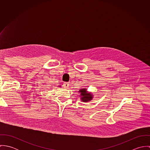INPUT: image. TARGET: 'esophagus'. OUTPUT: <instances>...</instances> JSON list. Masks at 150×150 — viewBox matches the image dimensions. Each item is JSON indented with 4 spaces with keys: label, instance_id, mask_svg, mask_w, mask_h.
Masks as SVG:
<instances>
[{
    "label": "esophagus",
    "instance_id": "34e87169",
    "mask_svg": "<svg viewBox=\"0 0 150 150\" xmlns=\"http://www.w3.org/2000/svg\"><path fill=\"white\" fill-rule=\"evenodd\" d=\"M63 86H64V88H69V83H67V82H64V84H63Z\"/></svg>",
    "mask_w": 150,
    "mask_h": 150
}]
</instances>
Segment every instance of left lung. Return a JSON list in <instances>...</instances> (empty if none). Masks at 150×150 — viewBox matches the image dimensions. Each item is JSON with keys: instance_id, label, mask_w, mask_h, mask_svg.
<instances>
[{"instance_id": "obj_1", "label": "left lung", "mask_w": 150, "mask_h": 150, "mask_svg": "<svg viewBox=\"0 0 150 150\" xmlns=\"http://www.w3.org/2000/svg\"><path fill=\"white\" fill-rule=\"evenodd\" d=\"M79 92L81 96V99L83 102H87L92 99V95L91 93L87 92L86 89H81Z\"/></svg>"}]
</instances>
